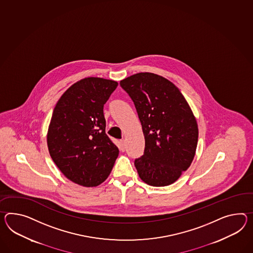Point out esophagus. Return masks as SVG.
<instances>
[{"label":"esophagus","mask_w":253,"mask_h":253,"mask_svg":"<svg viewBox=\"0 0 253 253\" xmlns=\"http://www.w3.org/2000/svg\"><path fill=\"white\" fill-rule=\"evenodd\" d=\"M120 149H121V151H123V152L125 151V149H126V142H125V140H121V142H120Z\"/></svg>","instance_id":"34e87169"}]
</instances>
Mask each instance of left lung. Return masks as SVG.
Returning <instances> with one entry per match:
<instances>
[{
	"label": "left lung",
	"instance_id": "left-lung-1",
	"mask_svg": "<svg viewBox=\"0 0 253 253\" xmlns=\"http://www.w3.org/2000/svg\"><path fill=\"white\" fill-rule=\"evenodd\" d=\"M135 105L145 139L144 154L135 159L144 183L166 186L190 167L198 139L197 120L185 97L171 81L142 72L120 82Z\"/></svg>",
	"mask_w": 253,
	"mask_h": 253
}]
</instances>
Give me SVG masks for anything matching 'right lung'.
Returning <instances> with one entry per match:
<instances>
[{"label": "right lung", "mask_w": 253, "mask_h": 253, "mask_svg": "<svg viewBox=\"0 0 253 253\" xmlns=\"http://www.w3.org/2000/svg\"><path fill=\"white\" fill-rule=\"evenodd\" d=\"M117 81L85 78L58 99L47 131L50 156L63 174L92 187L108 178L119 149L106 134L103 107Z\"/></svg>", "instance_id": "1"}]
</instances>
